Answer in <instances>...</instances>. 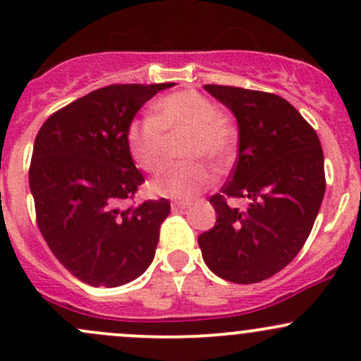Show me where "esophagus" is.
<instances>
[{"instance_id":"34e87169","label":"esophagus","mask_w":361,"mask_h":361,"mask_svg":"<svg viewBox=\"0 0 361 361\" xmlns=\"http://www.w3.org/2000/svg\"><path fill=\"white\" fill-rule=\"evenodd\" d=\"M188 206H190V202H185V200H174V202L171 204V207H173V211L187 209Z\"/></svg>"}]
</instances>
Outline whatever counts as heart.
Returning <instances> with one entry per match:
<instances>
[{
	"label": "heart",
	"instance_id": "obj_1",
	"mask_svg": "<svg viewBox=\"0 0 361 361\" xmlns=\"http://www.w3.org/2000/svg\"><path fill=\"white\" fill-rule=\"evenodd\" d=\"M181 154L190 161L166 166L152 180V192L171 199H192L212 181V173L200 159L226 164L235 147V130L218 105L195 90L166 94L155 104L152 116L133 121L128 130V149L133 161L147 173L162 166L168 136L185 135Z\"/></svg>",
	"mask_w": 361,
	"mask_h": 361
}]
</instances>
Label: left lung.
Wrapping results in <instances>:
<instances>
[{
    "instance_id": "left-lung-1",
    "label": "left lung",
    "mask_w": 361,
    "mask_h": 361,
    "mask_svg": "<svg viewBox=\"0 0 361 361\" xmlns=\"http://www.w3.org/2000/svg\"><path fill=\"white\" fill-rule=\"evenodd\" d=\"M235 114L238 157L221 192L209 199L216 211L199 247L214 275L256 283L279 273L305 245L325 193L324 150L317 131L279 94L206 85ZM249 198L247 210L228 198Z\"/></svg>"
}]
</instances>
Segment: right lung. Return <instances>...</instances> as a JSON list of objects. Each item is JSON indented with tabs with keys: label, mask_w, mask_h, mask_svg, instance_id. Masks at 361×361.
Returning a JSON list of instances; mask_svg holds the SVG:
<instances>
[{
	"label": "right lung",
	"mask_w": 361,
	"mask_h": 361,
	"mask_svg": "<svg viewBox=\"0 0 361 361\" xmlns=\"http://www.w3.org/2000/svg\"><path fill=\"white\" fill-rule=\"evenodd\" d=\"M169 86H104L53 112L37 131L29 168L37 228L53 256L88 286H123L154 259L171 204H128L145 181L128 130L140 107Z\"/></svg>",
	"instance_id": "right-lung-1"
}]
</instances>
